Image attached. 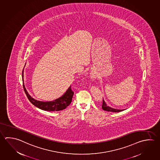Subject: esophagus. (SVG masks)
Wrapping results in <instances>:
<instances>
[{
  "instance_id": "34e87169",
  "label": "esophagus",
  "mask_w": 160,
  "mask_h": 160,
  "mask_svg": "<svg viewBox=\"0 0 160 160\" xmlns=\"http://www.w3.org/2000/svg\"><path fill=\"white\" fill-rule=\"evenodd\" d=\"M91 77H92V78H95V76H94V75H93V74H92V75H91Z\"/></svg>"
}]
</instances>
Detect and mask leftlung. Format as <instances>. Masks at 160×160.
<instances>
[{
  "label": "left lung",
  "mask_w": 160,
  "mask_h": 160,
  "mask_svg": "<svg viewBox=\"0 0 160 160\" xmlns=\"http://www.w3.org/2000/svg\"><path fill=\"white\" fill-rule=\"evenodd\" d=\"M102 109L104 110V111H108V112H121V111H123L124 110V109H123V110L116 109H114V108H112L108 106L106 104V103L105 102L103 99H102Z\"/></svg>",
  "instance_id": "1"
}]
</instances>
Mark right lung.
<instances>
[{
	"mask_svg": "<svg viewBox=\"0 0 160 160\" xmlns=\"http://www.w3.org/2000/svg\"><path fill=\"white\" fill-rule=\"evenodd\" d=\"M23 70L22 73V81L23 80ZM23 90L26 93V96L29 99V101L32 103V104L35 105V107L41 109L42 110L46 111H59L63 110L69 105L70 104L72 101L74 92L72 90L71 86H70L68 90L66 91L62 96L59 98L58 99H56L52 102H40L36 100L33 99L31 96L29 95L28 91H26V88L23 83Z\"/></svg>",
	"mask_w": 160,
	"mask_h": 160,
	"instance_id": "obj_1",
	"label": "right lung"
}]
</instances>
